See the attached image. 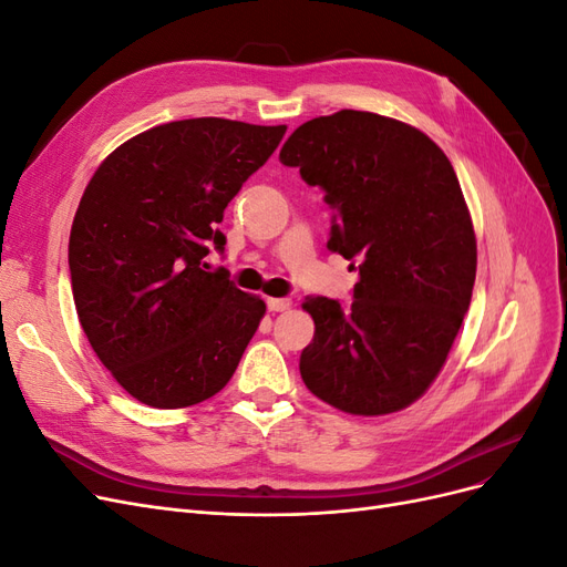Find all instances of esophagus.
I'll return each mask as SVG.
<instances>
[{"label": "esophagus", "instance_id": "34e87169", "mask_svg": "<svg viewBox=\"0 0 567 567\" xmlns=\"http://www.w3.org/2000/svg\"><path fill=\"white\" fill-rule=\"evenodd\" d=\"M290 307V298H267V310L269 312H284Z\"/></svg>", "mask_w": 567, "mask_h": 567}]
</instances>
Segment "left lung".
Segmentation results:
<instances>
[{
  "label": "left lung",
  "mask_w": 567,
  "mask_h": 567,
  "mask_svg": "<svg viewBox=\"0 0 567 567\" xmlns=\"http://www.w3.org/2000/svg\"><path fill=\"white\" fill-rule=\"evenodd\" d=\"M279 161L321 188L336 210L326 246L359 271L348 307L302 305L315 319L305 385L357 416L409 406L440 373L475 284V231L450 158L416 127L346 109L300 125Z\"/></svg>",
  "instance_id": "8db88e82"
}]
</instances>
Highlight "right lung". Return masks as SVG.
Here are the masks:
<instances>
[{"instance_id":"1","label":"right lung","mask_w":567,"mask_h":567,"mask_svg":"<svg viewBox=\"0 0 567 567\" xmlns=\"http://www.w3.org/2000/svg\"><path fill=\"white\" fill-rule=\"evenodd\" d=\"M225 117L158 125L117 146L84 188L68 244L92 350L134 400L182 409L229 383L265 317L203 257L225 252L229 200L284 140Z\"/></svg>"}]
</instances>
